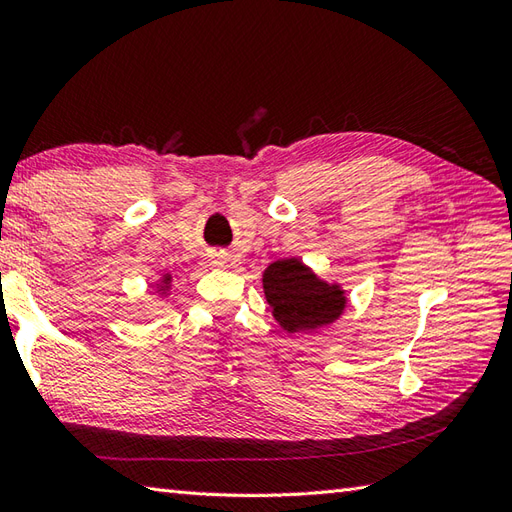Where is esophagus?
<instances>
[{"label":"esophagus","instance_id":"34e87169","mask_svg":"<svg viewBox=\"0 0 512 512\" xmlns=\"http://www.w3.org/2000/svg\"><path fill=\"white\" fill-rule=\"evenodd\" d=\"M226 264H228V257H226V255H215V257H213V266L224 268Z\"/></svg>","mask_w":512,"mask_h":512}]
</instances>
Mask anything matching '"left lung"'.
I'll list each match as a JSON object with an SVG mask.
<instances>
[{
    "label": "left lung",
    "mask_w": 512,
    "mask_h": 512,
    "mask_svg": "<svg viewBox=\"0 0 512 512\" xmlns=\"http://www.w3.org/2000/svg\"><path fill=\"white\" fill-rule=\"evenodd\" d=\"M262 286L275 321L290 336L332 325L347 306L343 286L321 279L299 257L270 264L262 275Z\"/></svg>",
    "instance_id": "8db88e82"
}]
</instances>
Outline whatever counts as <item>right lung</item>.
<instances>
[{
  "label": "right lung",
  "mask_w": 512,
  "mask_h": 512,
  "mask_svg": "<svg viewBox=\"0 0 512 512\" xmlns=\"http://www.w3.org/2000/svg\"><path fill=\"white\" fill-rule=\"evenodd\" d=\"M151 288H154V290L158 292L160 299L169 297V292H171V288H173V275H171V273H162L160 279L156 281V284H151Z\"/></svg>",
  "instance_id": "right-lung-1"
}]
</instances>
